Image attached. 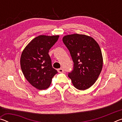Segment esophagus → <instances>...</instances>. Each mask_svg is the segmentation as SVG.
<instances>
[{
  "label": "esophagus",
  "mask_w": 122,
  "mask_h": 122,
  "mask_svg": "<svg viewBox=\"0 0 122 122\" xmlns=\"http://www.w3.org/2000/svg\"><path fill=\"white\" fill-rule=\"evenodd\" d=\"M57 71H58L60 73H63V72L64 71V69L63 68H59L57 69Z\"/></svg>",
  "instance_id": "obj_1"
}]
</instances>
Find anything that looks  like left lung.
<instances>
[{"mask_svg":"<svg viewBox=\"0 0 122 122\" xmlns=\"http://www.w3.org/2000/svg\"><path fill=\"white\" fill-rule=\"evenodd\" d=\"M62 40L74 62V69L68 76L76 89H87L95 83L102 69L100 46L92 37L84 34L67 35Z\"/></svg>","mask_w":122,"mask_h":122,"instance_id":"left-lung-1","label":"left lung"}]
</instances>
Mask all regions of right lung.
Wrapping results in <instances>:
<instances>
[{"label":"right lung","mask_w":122,"mask_h":122,"mask_svg":"<svg viewBox=\"0 0 122 122\" xmlns=\"http://www.w3.org/2000/svg\"><path fill=\"white\" fill-rule=\"evenodd\" d=\"M59 36H44L36 37L22 51L20 66L25 77L32 86L39 90H44L50 86L51 80L57 71L51 65L48 54Z\"/></svg>","instance_id":"right-lung-1"}]
</instances>
